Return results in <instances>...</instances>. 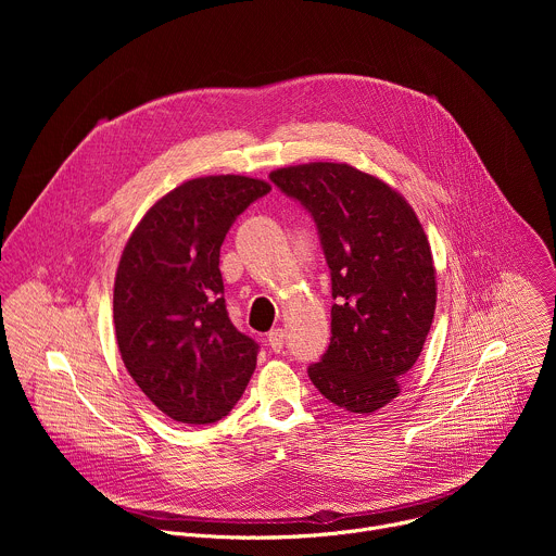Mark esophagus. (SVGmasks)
<instances>
[{
    "instance_id": "obj_1",
    "label": "esophagus",
    "mask_w": 556,
    "mask_h": 556,
    "mask_svg": "<svg viewBox=\"0 0 556 556\" xmlns=\"http://www.w3.org/2000/svg\"><path fill=\"white\" fill-rule=\"evenodd\" d=\"M266 341H268V345H270V350L273 352H281L283 350V341H286V332L281 330V328H275V330H270L268 332V337H266Z\"/></svg>"
}]
</instances>
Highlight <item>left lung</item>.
<instances>
[{
    "mask_svg": "<svg viewBox=\"0 0 556 556\" xmlns=\"http://www.w3.org/2000/svg\"><path fill=\"white\" fill-rule=\"evenodd\" d=\"M270 182L314 219L332 277V339L307 376L326 399L371 414L401 393L435 312L422 224L382 180L343 163L277 169Z\"/></svg>",
    "mask_w": 556,
    "mask_h": 556,
    "instance_id": "8db88e82",
    "label": "left lung"
}]
</instances>
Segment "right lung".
Wrapping results in <instances>:
<instances>
[{
	"instance_id": "1",
	"label": "right lung",
	"mask_w": 556,
	"mask_h": 556,
	"mask_svg": "<svg viewBox=\"0 0 556 556\" xmlns=\"http://www.w3.org/2000/svg\"><path fill=\"white\" fill-rule=\"evenodd\" d=\"M268 191L247 176L189 180L147 211L123 251L118 350L142 393L176 422L222 420L255 371L260 345L228 319L219 249L237 215Z\"/></svg>"
}]
</instances>
